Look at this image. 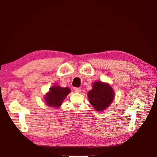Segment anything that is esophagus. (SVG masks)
Returning <instances> with one entry per match:
<instances>
[{
    "instance_id": "esophagus-1",
    "label": "esophagus",
    "mask_w": 157,
    "mask_h": 157,
    "mask_svg": "<svg viewBox=\"0 0 157 157\" xmlns=\"http://www.w3.org/2000/svg\"><path fill=\"white\" fill-rule=\"evenodd\" d=\"M74 91L75 93H80L81 92V89L79 87H75Z\"/></svg>"
}]
</instances>
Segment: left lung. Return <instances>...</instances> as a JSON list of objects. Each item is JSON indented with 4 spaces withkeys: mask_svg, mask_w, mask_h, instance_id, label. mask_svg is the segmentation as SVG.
Here are the masks:
<instances>
[{
    "mask_svg": "<svg viewBox=\"0 0 157 157\" xmlns=\"http://www.w3.org/2000/svg\"><path fill=\"white\" fill-rule=\"evenodd\" d=\"M89 102L97 111L105 109L113 101L114 93L112 87L102 82H95L87 94Z\"/></svg>",
    "mask_w": 157,
    "mask_h": 157,
    "instance_id": "obj_1",
    "label": "left lung"
}]
</instances>
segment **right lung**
Wrapping results in <instances>:
<instances>
[{
	"mask_svg": "<svg viewBox=\"0 0 157 157\" xmlns=\"http://www.w3.org/2000/svg\"><path fill=\"white\" fill-rule=\"evenodd\" d=\"M70 93V89L68 87L53 86L50 89V92L47 94L45 98L46 103L49 106L58 107Z\"/></svg>",
	"mask_w": 157,
	"mask_h": 157,
	"instance_id": "add662e5",
	"label": "right lung"
}]
</instances>
